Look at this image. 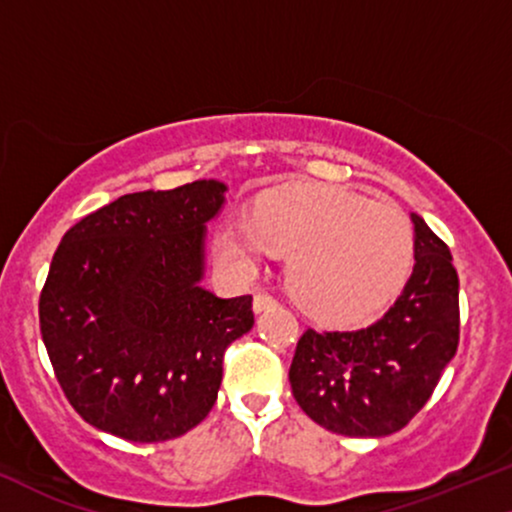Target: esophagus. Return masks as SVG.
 Instances as JSON below:
<instances>
[{"label":"esophagus","instance_id":"esophagus-1","mask_svg":"<svg viewBox=\"0 0 512 512\" xmlns=\"http://www.w3.org/2000/svg\"><path fill=\"white\" fill-rule=\"evenodd\" d=\"M274 307H276V300H274V297H269L267 293H257L255 302H252V309H255V314H262V312H267V309H274Z\"/></svg>","mask_w":512,"mask_h":512}]
</instances>
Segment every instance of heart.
Returning a JSON list of instances; mask_svg holds the SVG:
<instances>
[{"mask_svg":"<svg viewBox=\"0 0 512 512\" xmlns=\"http://www.w3.org/2000/svg\"><path fill=\"white\" fill-rule=\"evenodd\" d=\"M217 248L238 269L288 255L286 281L297 307L328 326H352L385 309L413 264L404 212L345 186L269 193L250 215L222 226Z\"/></svg>","mask_w":512,"mask_h":512,"instance_id":"heart-1","label":"heart"}]
</instances>
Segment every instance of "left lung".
Listing matches in <instances>:
<instances>
[{"label": "left lung", "instance_id": "left-lung-1", "mask_svg": "<svg viewBox=\"0 0 512 512\" xmlns=\"http://www.w3.org/2000/svg\"><path fill=\"white\" fill-rule=\"evenodd\" d=\"M413 274L387 312L359 331L309 328L297 342L290 387L300 409L345 437L404 428L435 392L458 347V274L451 252L411 212Z\"/></svg>", "mask_w": 512, "mask_h": 512}]
</instances>
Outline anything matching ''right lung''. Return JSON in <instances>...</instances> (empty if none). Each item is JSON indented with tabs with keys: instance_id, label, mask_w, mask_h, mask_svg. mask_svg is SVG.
<instances>
[{
	"instance_id": "add662e5",
	"label": "right lung",
	"mask_w": 512,
	"mask_h": 512,
	"mask_svg": "<svg viewBox=\"0 0 512 512\" xmlns=\"http://www.w3.org/2000/svg\"><path fill=\"white\" fill-rule=\"evenodd\" d=\"M226 184L127 193L61 238L40 295L54 373L89 425L165 442L208 416L226 347L252 328V297H217L205 276V224Z\"/></svg>"
}]
</instances>
